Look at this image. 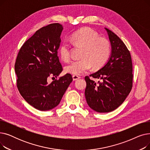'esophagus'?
<instances>
[{"label":"esophagus","instance_id":"34e87169","mask_svg":"<svg viewBox=\"0 0 150 150\" xmlns=\"http://www.w3.org/2000/svg\"><path fill=\"white\" fill-rule=\"evenodd\" d=\"M72 78H73V80L74 81H76V80L79 79L80 77L79 76H78V75H73Z\"/></svg>","mask_w":150,"mask_h":150}]
</instances>
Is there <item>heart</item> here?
Listing matches in <instances>:
<instances>
[{
	"label": "heart",
	"instance_id": "obj_1",
	"mask_svg": "<svg viewBox=\"0 0 150 150\" xmlns=\"http://www.w3.org/2000/svg\"><path fill=\"white\" fill-rule=\"evenodd\" d=\"M70 41L76 47H83L80 60L72 61L66 66L65 72L80 75L89 70L103 67L108 61L111 47L108 39L98 37V35L90 28H84L74 33ZM72 48L67 43H63L59 48V56L62 61L68 62L71 58Z\"/></svg>",
	"mask_w": 150,
	"mask_h": 150
}]
</instances>
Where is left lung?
Listing matches in <instances>:
<instances>
[{
	"label": "left lung",
	"mask_w": 150,
	"mask_h": 150,
	"mask_svg": "<svg viewBox=\"0 0 150 150\" xmlns=\"http://www.w3.org/2000/svg\"><path fill=\"white\" fill-rule=\"evenodd\" d=\"M106 30L111 46L108 62L89 76L100 79L96 83L86 76L85 97L89 106L98 112H111L120 106L132 86V64L129 51L112 31Z\"/></svg>",
	"instance_id": "left-lung-1"
}]
</instances>
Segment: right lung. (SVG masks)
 <instances>
[{"label":"right lung","mask_w":150,"mask_h":150,"mask_svg":"<svg viewBox=\"0 0 150 150\" xmlns=\"http://www.w3.org/2000/svg\"><path fill=\"white\" fill-rule=\"evenodd\" d=\"M62 30L58 23L38 30L23 44L16 61L18 89L27 103L39 111L57 106L73 80L67 74L58 80L47 81L62 71L57 55Z\"/></svg>","instance_id":"1"}]
</instances>
